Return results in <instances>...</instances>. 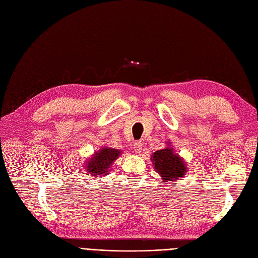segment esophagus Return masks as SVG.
Masks as SVG:
<instances>
[{"mask_svg":"<svg viewBox=\"0 0 258 258\" xmlns=\"http://www.w3.org/2000/svg\"><path fill=\"white\" fill-rule=\"evenodd\" d=\"M133 150L135 151L136 153H141V151H142V143L141 142H136L135 144H134V147H133Z\"/></svg>","mask_w":258,"mask_h":258,"instance_id":"obj_1","label":"esophagus"}]
</instances>
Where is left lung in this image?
Returning a JSON list of instances; mask_svg holds the SVG:
<instances>
[{
    "instance_id": "8db88e82",
    "label": "left lung",
    "mask_w": 258,
    "mask_h": 258,
    "mask_svg": "<svg viewBox=\"0 0 258 258\" xmlns=\"http://www.w3.org/2000/svg\"><path fill=\"white\" fill-rule=\"evenodd\" d=\"M172 142L166 141V148L156 151L151 156L154 169L158 173L163 182L181 180L187 172L186 162L182 157L175 153Z\"/></svg>"
}]
</instances>
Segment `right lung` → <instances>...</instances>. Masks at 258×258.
<instances>
[{
	"mask_svg": "<svg viewBox=\"0 0 258 258\" xmlns=\"http://www.w3.org/2000/svg\"><path fill=\"white\" fill-rule=\"evenodd\" d=\"M121 150L103 147L86 160L84 163L85 171L92 176L103 177L108 174L114 161L121 156Z\"/></svg>",
	"mask_w": 258,
	"mask_h": 258,
	"instance_id": "1",
	"label": "right lung"
}]
</instances>
